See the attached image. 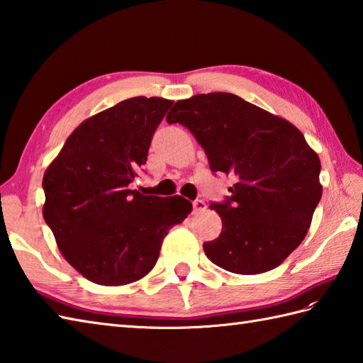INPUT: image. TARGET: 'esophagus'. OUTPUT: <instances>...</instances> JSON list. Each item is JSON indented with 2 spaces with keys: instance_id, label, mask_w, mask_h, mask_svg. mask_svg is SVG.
Returning a JSON list of instances; mask_svg holds the SVG:
<instances>
[{
  "instance_id": "1",
  "label": "esophagus",
  "mask_w": 363,
  "mask_h": 363,
  "mask_svg": "<svg viewBox=\"0 0 363 363\" xmlns=\"http://www.w3.org/2000/svg\"><path fill=\"white\" fill-rule=\"evenodd\" d=\"M206 203L203 201V199H196V201H194V212L195 213H199V212H204L206 211Z\"/></svg>"
}]
</instances>
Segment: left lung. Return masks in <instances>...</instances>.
<instances>
[{
  "label": "left lung",
  "instance_id": "1",
  "mask_svg": "<svg viewBox=\"0 0 363 363\" xmlns=\"http://www.w3.org/2000/svg\"><path fill=\"white\" fill-rule=\"evenodd\" d=\"M181 123L203 146L212 172L234 176L226 203H212L220 237L203 245L207 259L237 274L279 267L311 228L320 203V157L282 117L225 91L176 101Z\"/></svg>",
  "mask_w": 363,
  "mask_h": 363
}]
</instances>
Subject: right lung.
Segmentation results:
<instances>
[{
    "instance_id": "obj_1",
    "label": "right lung",
    "mask_w": 363,
    "mask_h": 363,
    "mask_svg": "<svg viewBox=\"0 0 363 363\" xmlns=\"http://www.w3.org/2000/svg\"><path fill=\"white\" fill-rule=\"evenodd\" d=\"M173 101L129 98L84 120L43 174V218L65 260L99 285H126L156 265L169 228L191 212L179 195L129 190Z\"/></svg>"
}]
</instances>
